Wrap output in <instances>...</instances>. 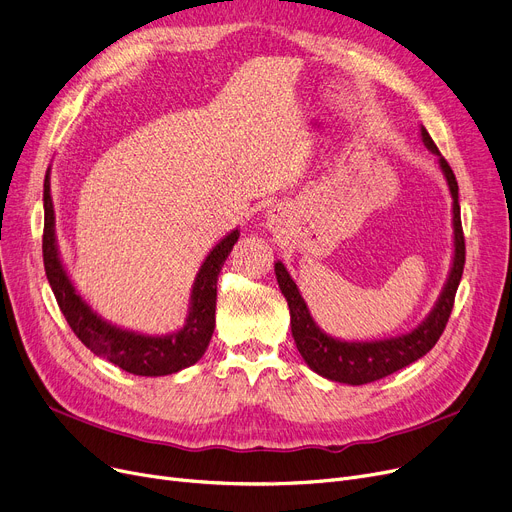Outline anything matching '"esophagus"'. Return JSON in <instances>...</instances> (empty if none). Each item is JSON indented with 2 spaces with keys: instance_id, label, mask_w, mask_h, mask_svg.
I'll return each instance as SVG.
<instances>
[{
  "instance_id": "34e87169",
  "label": "esophagus",
  "mask_w": 512,
  "mask_h": 512,
  "mask_svg": "<svg viewBox=\"0 0 512 512\" xmlns=\"http://www.w3.org/2000/svg\"><path fill=\"white\" fill-rule=\"evenodd\" d=\"M288 226V213L284 207H272L267 211V228H270L274 234H284Z\"/></svg>"
}]
</instances>
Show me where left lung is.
<instances>
[{"mask_svg":"<svg viewBox=\"0 0 512 512\" xmlns=\"http://www.w3.org/2000/svg\"><path fill=\"white\" fill-rule=\"evenodd\" d=\"M423 145L438 157V166L446 178L448 191L452 197V242L454 253L450 272L444 282V288L436 305L425 315V319L417 328L407 334L384 338V340H340L321 330L303 299V294L288 274L282 261L274 263L278 286L290 309V330L294 344H297L305 363L321 378L361 386L375 380H382L386 375L407 367L432 351L434 344L440 340L448 317L454 305L456 288L461 284L463 267H465V236L461 226V205H459V184L448 166V161L438 151L436 143L429 137L427 130L421 126Z\"/></svg>","mask_w":512,"mask_h":512,"instance_id":"left-lung-1","label":"left lung"}]
</instances>
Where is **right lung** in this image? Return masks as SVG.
I'll list each match as a JSON object with an SVG mask.
<instances>
[{
    "mask_svg": "<svg viewBox=\"0 0 512 512\" xmlns=\"http://www.w3.org/2000/svg\"><path fill=\"white\" fill-rule=\"evenodd\" d=\"M43 263L49 286L56 294V301L68 321L72 332L78 336L91 353L118 365L132 375H157L178 373L195 365L207 351L209 340L215 328V299H218V276L226 257L240 236V230L228 232L215 245L193 282L191 301H188V315L184 326L170 334H143L120 328L112 321L103 319L83 299L70 280L56 238V211L51 199V168H47L43 182Z\"/></svg>",
    "mask_w": 512,
    "mask_h": 512,
    "instance_id": "obj_1",
    "label": "right lung"
}]
</instances>
